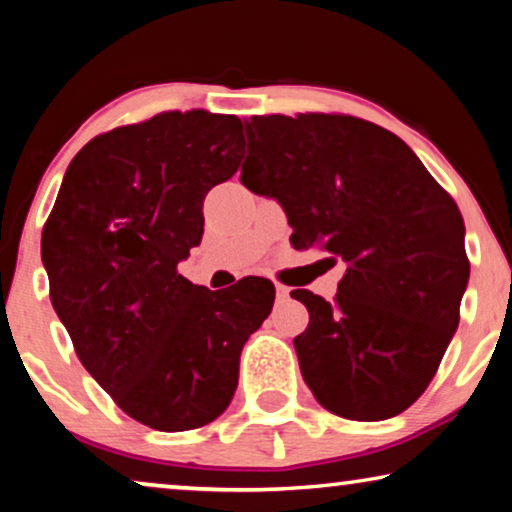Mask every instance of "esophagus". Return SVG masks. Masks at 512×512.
<instances>
[{
  "instance_id": "34e87169",
  "label": "esophagus",
  "mask_w": 512,
  "mask_h": 512,
  "mask_svg": "<svg viewBox=\"0 0 512 512\" xmlns=\"http://www.w3.org/2000/svg\"><path fill=\"white\" fill-rule=\"evenodd\" d=\"M275 291H277V300H279V303H284V300L289 298V289H286L284 284H277Z\"/></svg>"
}]
</instances>
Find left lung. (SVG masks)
<instances>
[{
  "instance_id": "left-lung-1",
  "label": "left lung",
  "mask_w": 512,
  "mask_h": 512,
  "mask_svg": "<svg viewBox=\"0 0 512 512\" xmlns=\"http://www.w3.org/2000/svg\"><path fill=\"white\" fill-rule=\"evenodd\" d=\"M242 184L277 198L293 249L345 263L333 303L293 340L300 373L333 415L377 422L424 394L459 326L468 284L464 219L408 144L347 114H268L247 123Z\"/></svg>"
}]
</instances>
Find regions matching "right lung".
Wrapping results in <instances>:
<instances>
[{
  "label": "right lung",
  "instance_id": "obj_1",
  "mask_svg": "<svg viewBox=\"0 0 512 512\" xmlns=\"http://www.w3.org/2000/svg\"><path fill=\"white\" fill-rule=\"evenodd\" d=\"M242 121L163 111L76 153L41 233L51 303L76 356L125 415L191 431L230 405L240 354L275 303L270 279L226 293L177 265L198 247L202 202L242 160Z\"/></svg>",
  "mask_w": 512,
  "mask_h": 512
}]
</instances>
